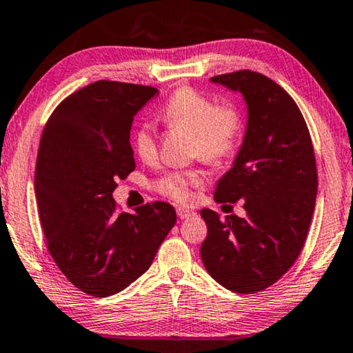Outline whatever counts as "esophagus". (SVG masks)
<instances>
[{"label":"esophagus","mask_w":353,"mask_h":353,"mask_svg":"<svg viewBox=\"0 0 353 353\" xmlns=\"http://www.w3.org/2000/svg\"><path fill=\"white\" fill-rule=\"evenodd\" d=\"M176 213H178V218H180V219H189V218H192V216H195V211L189 210L186 207H178Z\"/></svg>","instance_id":"esophagus-1"}]
</instances>
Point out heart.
Returning a JSON list of instances; mask_svg holds the SVG:
<instances>
[{
  "mask_svg": "<svg viewBox=\"0 0 353 353\" xmlns=\"http://www.w3.org/2000/svg\"><path fill=\"white\" fill-rule=\"evenodd\" d=\"M167 126L183 128L192 132V151L210 164H222L235 153L240 143L243 121L233 105H222L192 88H180L170 96L161 110ZM134 148L145 162L158 156V139L150 123H143L134 134ZM202 183V172L197 169L173 170L162 175L156 189L176 202H188L192 189Z\"/></svg>",
  "mask_w": 353,
  "mask_h": 353,
  "instance_id": "1",
  "label": "heart"
}]
</instances>
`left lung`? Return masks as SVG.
<instances>
[{
  "mask_svg": "<svg viewBox=\"0 0 353 353\" xmlns=\"http://www.w3.org/2000/svg\"><path fill=\"white\" fill-rule=\"evenodd\" d=\"M210 82L246 102L245 139L214 191L219 203L243 200L246 218L200 211L208 227L200 256L216 283L256 294L285 274L305 245L317 195L311 135L295 101L265 75L238 70Z\"/></svg>",
  "mask_w": 353,
  "mask_h": 353,
  "instance_id": "1",
  "label": "left lung"
}]
</instances>
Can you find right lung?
I'll return each instance as SVG.
<instances>
[{
    "instance_id": "obj_1",
    "label": "right lung",
    "mask_w": 353,
    "mask_h": 353,
    "mask_svg": "<svg viewBox=\"0 0 353 353\" xmlns=\"http://www.w3.org/2000/svg\"><path fill=\"white\" fill-rule=\"evenodd\" d=\"M153 86L99 80L75 91L48 118L34 172L47 248L77 289L110 296L140 278L176 222L165 202L117 213L113 191L135 169L134 117Z\"/></svg>"
}]
</instances>
